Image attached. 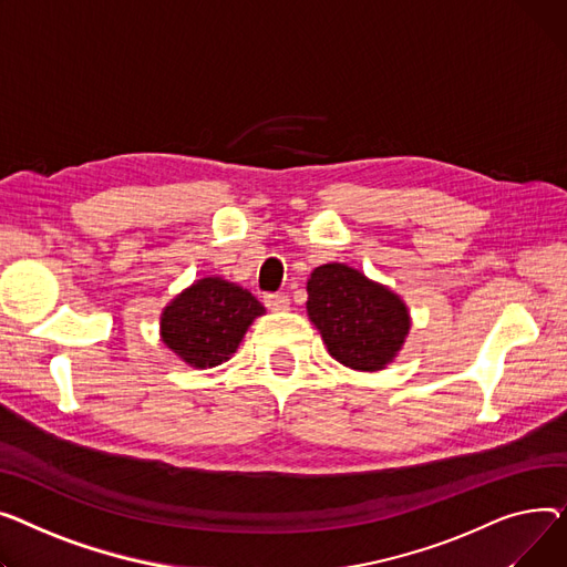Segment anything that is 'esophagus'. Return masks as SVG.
<instances>
[{
    "instance_id": "esophagus-1",
    "label": "esophagus",
    "mask_w": 567,
    "mask_h": 567,
    "mask_svg": "<svg viewBox=\"0 0 567 567\" xmlns=\"http://www.w3.org/2000/svg\"><path fill=\"white\" fill-rule=\"evenodd\" d=\"M265 307H268L270 311L279 313V311H286L290 307V299L288 295L284 292H275V295H265Z\"/></svg>"
}]
</instances>
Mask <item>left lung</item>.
<instances>
[{"mask_svg":"<svg viewBox=\"0 0 567 567\" xmlns=\"http://www.w3.org/2000/svg\"><path fill=\"white\" fill-rule=\"evenodd\" d=\"M307 292V313L339 363L373 373L401 352L412 327L401 295L343 262L316 268Z\"/></svg>","mask_w":567,"mask_h":567,"instance_id":"1","label":"left lung"}]
</instances>
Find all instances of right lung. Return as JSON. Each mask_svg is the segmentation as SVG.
I'll use <instances>...</instances> for the list:
<instances>
[{
	"mask_svg": "<svg viewBox=\"0 0 567 567\" xmlns=\"http://www.w3.org/2000/svg\"><path fill=\"white\" fill-rule=\"evenodd\" d=\"M265 309L258 299L221 277L194 281L164 307L159 334L194 369H213L230 359L254 318Z\"/></svg>",
	"mask_w": 567,
	"mask_h": 567,
	"instance_id": "add662e5",
	"label": "right lung"
}]
</instances>
